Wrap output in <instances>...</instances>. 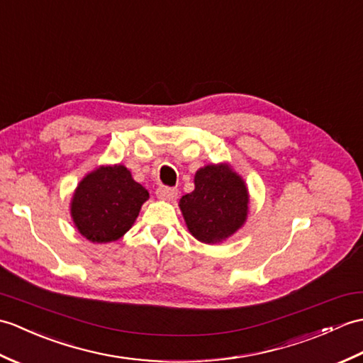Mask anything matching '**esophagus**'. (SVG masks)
I'll return each instance as SVG.
<instances>
[{
    "label": "esophagus",
    "instance_id": "1",
    "mask_svg": "<svg viewBox=\"0 0 363 363\" xmlns=\"http://www.w3.org/2000/svg\"><path fill=\"white\" fill-rule=\"evenodd\" d=\"M177 194H179V191L171 186H160L157 189V196L163 200H174Z\"/></svg>",
    "mask_w": 363,
    "mask_h": 363
}]
</instances>
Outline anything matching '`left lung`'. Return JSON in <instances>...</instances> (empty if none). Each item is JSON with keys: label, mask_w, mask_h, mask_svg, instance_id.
Returning <instances> with one entry per match:
<instances>
[{"label": "left lung", "mask_w": 363, "mask_h": 363, "mask_svg": "<svg viewBox=\"0 0 363 363\" xmlns=\"http://www.w3.org/2000/svg\"><path fill=\"white\" fill-rule=\"evenodd\" d=\"M194 183L196 189L180 200L191 235L205 244L222 242L247 219L245 183L227 164L199 169Z\"/></svg>", "instance_id": "left-lung-1"}]
</instances>
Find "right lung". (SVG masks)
I'll return each instance as SVG.
<instances>
[{
    "label": "right lung",
    "mask_w": 363,
    "mask_h": 363,
    "mask_svg": "<svg viewBox=\"0 0 363 363\" xmlns=\"http://www.w3.org/2000/svg\"><path fill=\"white\" fill-rule=\"evenodd\" d=\"M149 192L127 167L102 166L79 183L71 216L80 235L93 242H111L130 230Z\"/></svg>",
    "instance_id": "right-lung-1"
}]
</instances>
